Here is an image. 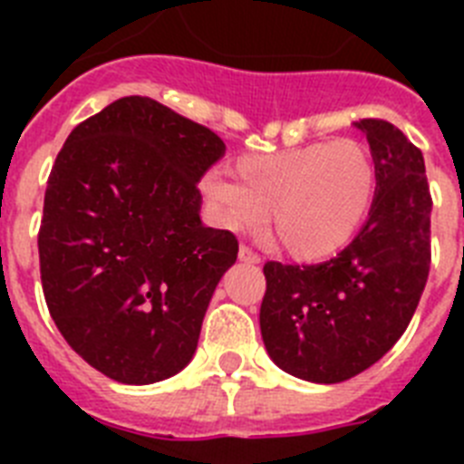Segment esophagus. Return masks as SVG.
<instances>
[{
  "instance_id": "1",
  "label": "esophagus",
  "mask_w": 464,
  "mask_h": 464,
  "mask_svg": "<svg viewBox=\"0 0 464 464\" xmlns=\"http://www.w3.org/2000/svg\"><path fill=\"white\" fill-rule=\"evenodd\" d=\"M239 260H244V262H260V256H257V253H253L251 248H248V246H241V248H239Z\"/></svg>"
}]
</instances>
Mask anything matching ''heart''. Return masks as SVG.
I'll return each instance as SVG.
<instances>
[{
  "label": "heart",
  "instance_id": "heart-1",
  "mask_svg": "<svg viewBox=\"0 0 464 464\" xmlns=\"http://www.w3.org/2000/svg\"><path fill=\"white\" fill-rule=\"evenodd\" d=\"M235 179L218 171L204 179L220 223L253 229L267 213L274 241L295 260H321L346 246L376 192L374 158L355 139L246 155L237 160Z\"/></svg>",
  "mask_w": 464,
  "mask_h": 464
}]
</instances>
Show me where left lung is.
Returning <instances> with one entry per match:
<instances>
[{
	"label": "left lung",
	"mask_w": 464,
	"mask_h": 464,
	"mask_svg": "<svg viewBox=\"0 0 464 464\" xmlns=\"http://www.w3.org/2000/svg\"><path fill=\"white\" fill-rule=\"evenodd\" d=\"M376 197L351 244L321 265L267 262L262 342L283 372L339 383L379 362L411 323L430 274V195L420 149L392 122L362 118Z\"/></svg>",
	"instance_id": "8db88e82"
}]
</instances>
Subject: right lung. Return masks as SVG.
Listing matches in <instances>:
<instances>
[{"instance_id": "obj_1", "label": "right lung", "mask_w": 464, "mask_h": 464, "mask_svg": "<svg viewBox=\"0 0 464 464\" xmlns=\"http://www.w3.org/2000/svg\"><path fill=\"white\" fill-rule=\"evenodd\" d=\"M225 143L150 97H122L73 127L44 197L39 269L57 330L118 383H155L192 360L229 229L204 227L197 181Z\"/></svg>"}]
</instances>
